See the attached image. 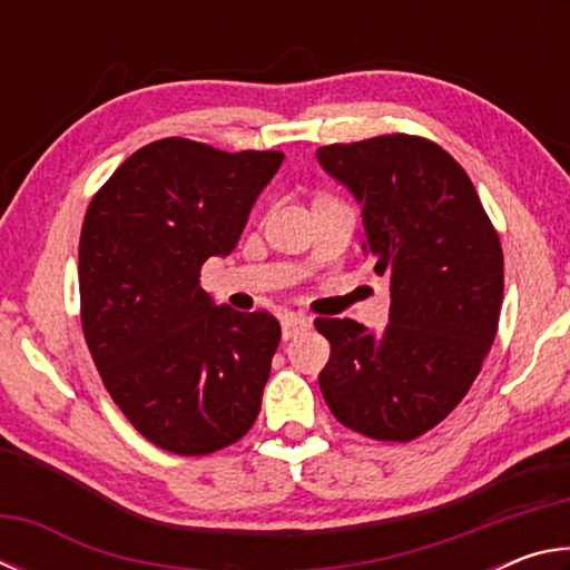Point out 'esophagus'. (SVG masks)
Segmentation results:
<instances>
[{
	"label": "esophagus",
	"instance_id": "1",
	"mask_svg": "<svg viewBox=\"0 0 570 570\" xmlns=\"http://www.w3.org/2000/svg\"><path fill=\"white\" fill-rule=\"evenodd\" d=\"M308 326H312V320H308V316L286 314L284 320H282V336H284V340H292V336L308 330Z\"/></svg>",
	"mask_w": 570,
	"mask_h": 570
}]
</instances>
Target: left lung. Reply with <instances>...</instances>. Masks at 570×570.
I'll return each instance as SVG.
<instances>
[{
    "label": "left lung",
    "mask_w": 570,
    "mask_h": 570,
    "mask_svg": "<svg viewBox=\"0 0 570 570\" xmlns=\"http://www.w3.org/2000/svg\"><path fill=\"white\" fill-rule=\"evenodd\" d=\"M362 204L364 250L390 282V324L314 322L332 344L320 374L344 428L410 442L465 397L498 334L503 248L460 163L420 135L316 150Z\"/></svg>",
    "instance_id": "left-lung-1"
}]
</instances>
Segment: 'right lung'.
<instances>
[{
	"instance_id": "right-lung-1",
	"label": "right lung",
	"mask_w": 570,
	"mask_h": 570,
	"mask_svg": "<svg viewBox=\"0 0 570 570\" xmlns=\"http://www.w3.org/2000/svg\"><path fill=\"white\" fill-rule=\"evenodd\" d=\"M282 150L188 138L135 150L95 193L80 234V320L105 390L176 455L234 445L262 410L282 326L216 306L200 266L228 256Z\"/></svg>"
}]
</instances>
